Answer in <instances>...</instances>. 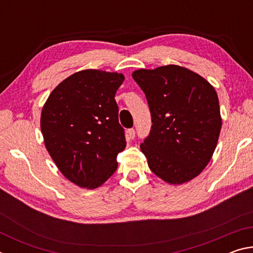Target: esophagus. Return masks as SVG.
<instances>
[{"instance_id": "esophagus-1", "label": "esophagus", "mask_w": 253, "mask_h": 253, "mask_svg": "<svg viewBox=\"0 0 253 253\" xmlns=\"http://www.w3.org/2000/svg\"><path fill=\"white\" fill-rule=\"evenodd\" d=\"M135 129L134 128H129V129L127 130V135H128V137H129V138H131V139H134L135 138Z\"/></svg>"}]
</instances>
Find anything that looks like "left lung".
<instances>
[{"mask_svg":"<svg viewBox=\"0 0 253 253\" xmlns=\"http://www.w3.org/2000/svg\"><path fill=\"white\" fill-rule=\"evenodd\" d=\"M148 102L149 135L140 144L154 174L182 184L202 172L219 139L222 121L214 88L179 66L132 72Z\"/></svg>","mask_w":253,"mask_h":253,"instance_id":"left-lung-1","label":"left lung"}]
</instances>
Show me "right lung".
Listing matches in <instances>:
<instances>
[{
	"instance_id": "obj_1",
	"label": "right lung",
	"mask_w": 253,
	"mask_h": 253,
	"mask_svg": "<svg viewBox=\"0 0 253 253\" xmlns=\"http://www.w3.org/2000/svg\"><path fill=\"white\" fill-rule=\"evenodd\" d=\"M124 79L117 72H76L54 88L42 109L45 147L60 172L81 187L106 182L126 147L115 100Z\"/></svg>"
}]
</instances>
